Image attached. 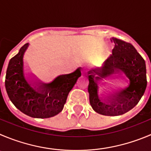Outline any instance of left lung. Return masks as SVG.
Segmentation results:
<instances>
[{
  "mask_svg": "<svg viewBox=\"0 0 151 151\" xmlns=\"http://www.w3.org/2000/svg\"><path fill=\"white\" fill-rule=\"evenodd\" d=\"M115 43L112 54L104 62L101 68L88 71L89 102L98 113L116 116L126 113L139 103L147 87L145 61L130 43L112 38ZM124 73L129 85L106 96L98 94L97 81L112 74ZM98 74V77L95 76Z\"/></svg>",
  "mask_w": 151,
  "mask_h": 151,
  "instance_id": "obj_1",
  "label": "left lung"
}]
</instances>
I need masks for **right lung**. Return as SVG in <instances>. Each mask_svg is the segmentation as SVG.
<instances>
[{
	"label": "right lung",
	"mask_w": 151,
	"mask_h": 151,
	"mask_svg": "<svg viewBox=\"0 0 151 151\" xmlns=\"http://www.w3.org/2000/svg\"><path fill=\"white\" fill-rule=\"evenodd\" d=\"M29 44H25L8 65L5 87L15 107L28 116L47 118L63 110L69 91L81 76L80 68L71 74L60 75L51 83H38L32 86L24 74L23 57Z\"/></svg>",
	"instance_id": "obj_1"
}]
</instances>
